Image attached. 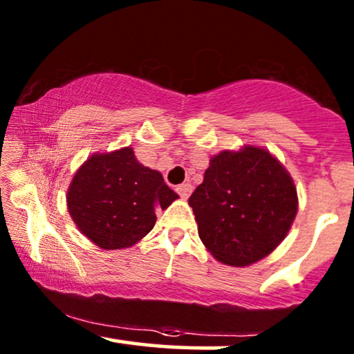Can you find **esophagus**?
<instances>
[{
  "label": "esophagus",
  "instance_id": "1",
  "mask_svg": "<svg viewBox=\"0 0 354 354\" xmlns=\"http://www.w3.org/2000/svg\"><path fill=\"white\" fill-rule=\"evenodd\" d=\"M178 194L183 198V200H188L191 191H193V186H191V183H183V185H180L176 188Z\"/></svg>",
  "mask_w": 354,
  "mask_h": 354
}]
</instances>
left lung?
Listing matches in <instances>:
<instances>
[{"label":"left lung","mask_w":354,"mask_h":354,"mask_svg":"<svg viewBox=\"0 0 354 354\" xmlns=\"http://www.w3.org/2000/svg\"><path fill=\"white\" fill-rule=\"evenodd\" d=\"M188 203L206 250L238 268L274 251L298 213L291 174L268 149L253 145L214 154Z\"/></svg>","instance_id":"obj_1"}]
</instances>
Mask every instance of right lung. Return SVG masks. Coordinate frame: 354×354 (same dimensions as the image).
Segmentation results:
<instances>
[{"mask_svg":"<svg viewBox=\"0 0 354 354\" xmlns=\"http://www.w3.org/2000/svg\"><path fill=\"white\" fill-rule=\"evenodd\" d=\"M178 194L163 174L136 160L131 146L95 153L80 166L66 194L76 228L101 250H123L141 241Z\"/></svg>","mask_w":354,"mask_h":354,"instance_id":"add662e5","label":"right lung"}]
</instances>
